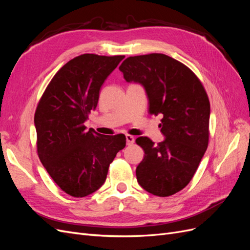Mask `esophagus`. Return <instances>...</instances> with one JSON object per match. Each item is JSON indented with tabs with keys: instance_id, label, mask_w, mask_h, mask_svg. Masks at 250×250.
<instances>
[{
	"instance_id": "esophagus-1",
	"label": "esophagus",
	"mask_w": 250,
	"mask_h": 250,
	"mask_svg": "<svg viewBox=\"0 0 250 250\" xmlns=\"http://www.w3.org/2000/svg\"><path fill=\"white\" fill-rule=\"evenodd\" d=\"M126 141H127V145L130 146V145H132V144L134 143V138L132 137V135L127 134L126 135Z\"/></svg>"
}]
</instances>
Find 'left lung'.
<instances>
[{"mask_svg":"<svg viewBox=\"0 0 250 250\" xmlns=\"http://www.w3.org/2000/svg\"><path fill=\"white\" fill-rule=\"evenodd\" d=\"M119 70L127 82L145 88L151 115L164 116L163 142L135 140L145 152L135 171L138 183L153 195L171 196L190 183L208 145L210 106L206 89L187 65L160 53L128 57Z\"/></svg>","mask_w":250,"mask_h":250,"instance_id":"obj_1","label":"left lung"}]
</instances>
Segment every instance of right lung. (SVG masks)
Instances as JSON below:
<instances>
[{"label": "right lung", "instance_id": "add662e5", "mask_svg": "<svg viewBox=\"0 0 250 250\" xmlns=\"http://www.w3.org/2000/svg\"><path fill=\"white\" fill-rule=\"evenodd\" d=\"M124 57L73 58L52 78L36 107L40 160L55 184L73 197H85L100 188L110 163L126 145L124 134L102 135L84 126L105 79Z\"/></svg>", "mask_w": 250, "mask_h": 250}]
</instances>
